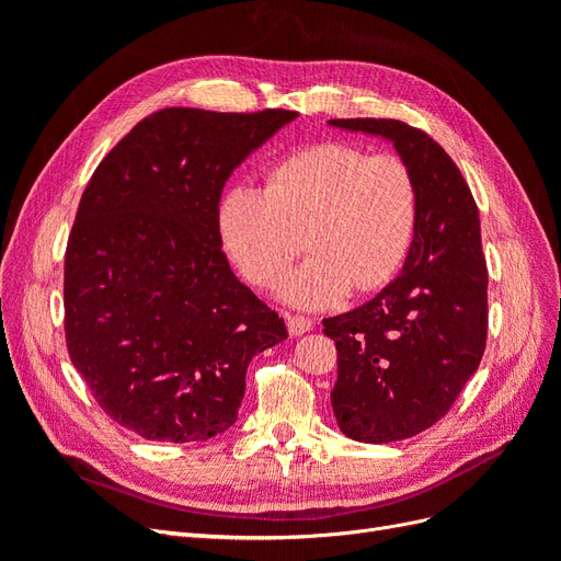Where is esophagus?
<instances>
[{
    "instance_id": "34e87169",
    "label": "esophagus",
    "mask_w": 561,
    "mask_h": 561,
    "mask_svg": "<svg viewBox=\"0 0 561 561\" xmlns=\"http://www.w3.org/2000/svg\"><path fill=\"white\" fill-rule=\"evenodd\" d=\"M285 322H287V332H290V336H301V334L313 330V320L301 318V316L285 313Z\"/></svg>"
}]
</instances>
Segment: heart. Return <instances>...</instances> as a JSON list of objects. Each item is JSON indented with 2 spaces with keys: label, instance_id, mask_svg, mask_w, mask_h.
<instances>
[{
  "label": "heart",
  "instance_id": "obj_1",
  "mask_svg": "<svg viewBox=\"0 0 561 561\" xmlns=\"http://www.w3.org/2000/svg\"><path fill=\"white\" fill-rule=\"evenodd\" d=\"M414 178L398 157L348 145H316L278 161L266 190L236 182L217 208L219 233L243 276L274 285L297 254L311 257L283 280L278 297L325 309L351 287L367 293L398 274L416 231Z\"/></svg>",
  "mask_w": 561,
  "mask_h": 561
}]
</instances>
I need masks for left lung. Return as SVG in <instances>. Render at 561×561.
I'll return each mask as SVG.
<instances>
[{"label":"left lung","mask_w":561,"mask_h":561,"mask_svg":"<svg viewBox=\"0 0 561 561\" xmlns=\"http://www.w3.org/2000/svg\"><path fill=\"white\" fill-rule=\"evenodd\" d=\"M328 124L393 145L416 184V231L400 276L363 307L322 320L336 344L339 428L358 443H396L443 419L482 360L480 213L456 163L423 130L393 118Z\"/></svg>","instance_id":"left-lung-1"}]
</instances>
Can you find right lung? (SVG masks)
I'll return each instance as SVG.
<instances>
[{
  "instance_id": "add662e5",
  "label": "right lung",
  "mask_w": 561,
  "mask_h": 561,
  "mask_svg": "<svg viewBox=\"0 0 561 561\" xmlns=\"http://www.w3.org/2000/svg\"><path fill=\"white\" fill-rule=\"evenodd\" d=\"M297 112L171 107L118 142L81 196L65 254V336L103 412L145 439L231 428L283 318L233 276L219 196Z\"/></svg>"
}]
</instances>
